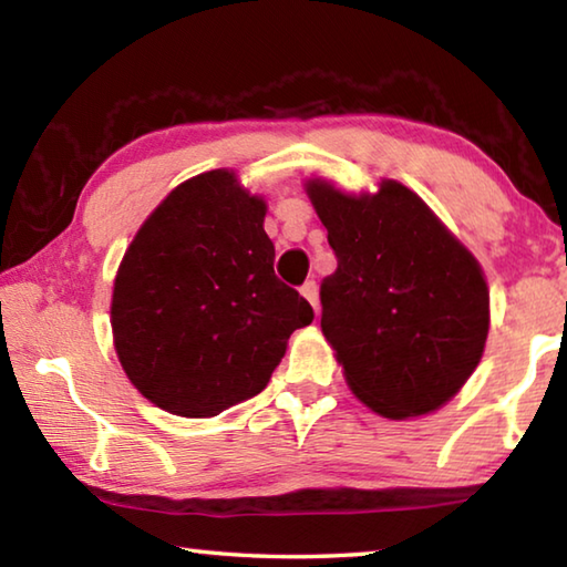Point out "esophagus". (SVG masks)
<instances>
[{"label":"esophagus","mask_w":567,"mask_h":567,"mask_svg":"<svg viewBox=\"0 0 567 567\" xmlns=\"http://www.w3.org/2000/svg\"><path fill=\"white\" fill-rule=\"evenodd\" d=\"M300 292H302L305 300L312 305V310L320 312V292H318V285H315V282H305Z\"/></svg>","instance_id":"1"}]
</instances>
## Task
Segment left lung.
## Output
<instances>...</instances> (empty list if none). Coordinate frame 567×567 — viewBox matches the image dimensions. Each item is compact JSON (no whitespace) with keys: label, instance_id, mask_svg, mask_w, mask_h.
Masks as SVG:
<instances>
[{"label":"left lung","instance_id":"left-lung-1","mask_svg":"<svg viewBox=\"0 0 567 567\" xmlns=\"http://www.w3.org/2000/svg\"><path fill=\"white\" fill-rule=\"evenodd\" d=\"M338 270L320 287L322 334L354 398L390 420L455 398L483 358L491 292L473 252L410 187L350 195L307 179Z\"/></svg>","mask_w":567,"mask_h":567}]
</instances>
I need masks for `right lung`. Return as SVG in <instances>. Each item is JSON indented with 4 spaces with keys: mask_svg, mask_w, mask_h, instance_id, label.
<instances>
[{
    "mask_svg": "<svg viewBox=\"0 0 567 567\" xmlns=\"http://www.w3.org/2000/svg\"><path fill=\"white\" fill-rule=\"evenodd\" d=\"M267 205L233 169L182 182L124 252L112 290L122 370L157 408L215 417L270 382L315 312L277 280Z\"/></svg>",
    "mask_w": 567,
    "mask_h": 567,
    "instance_id": "1",
    "label": "right lung"
}]
</instances>
